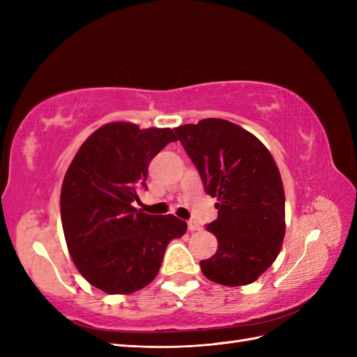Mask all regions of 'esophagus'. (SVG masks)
<instances>
[{"label": "esophagus", "mask_w": 357, "mask_h": 357, "mask_svg": "<svg viewBox=\"0 0 357 357\" xmlns=\"http://www.w3.org/2000/svg\"><path fill=\"white\" fill-rule=\"evenodd\" d=\"M188 229H189L190 232L199 231V229H201V225H198L195 220H189V222H188Z\"/></svg>", "instance_id": "esophagus-1"}]
</instances>
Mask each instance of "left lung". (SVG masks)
Listing matches in <instances>:
<instances>
[{"label":"left lung","mask_w":357,"mask_h":357,"mask_svg":"<svg viewBox=\"0 0 357 357\" xmlns=\"http://www.w3.org/2000/svg\"><path fill=\"white\" fill-rule=\"evenodd\" d=\"M205 192L218 198L207 225L218 252L201 271L223 286L250 284L273 265L284 238V190L274 158L259 139L223 119L174 129Z\"/></svg>","instance_id":"obj_1"}]
</instances>
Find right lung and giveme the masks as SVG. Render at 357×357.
Returning <instances> with one entry per match:
<instances>
[{
	"instance_id": "add662e5",
	"label": "right lung",
	"mask_w": 357,
	"mask_h": 357,
	"mask_svg": "<svg viewBox=\"0 0 357 357\" xmlns=\"http://www.w3.org/2000/svg\"><path fill=\"white\" fill-rule=\"evenodd\" d=\"M169 128L134 123L101 126L70 164L61 190V222L79 273L110 295L143 289L158 275L167 245L188 225L176 215H152L132 207L147 189V169L168 143Z\"/></svg>"
}]
</instances>
